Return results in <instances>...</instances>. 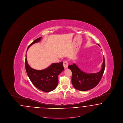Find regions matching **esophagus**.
Returning <instances> with one entry per match:
<instances>
[{"instance_id": "34e87169", "label": "esophagus", "mask_w": 123, "mask_h": 123, "mask_svg": "<svg viewBox=\"0 0 123 123\" xmlns=\"http://www.w3.org/2000/svg\"><path fill=\"white\" fill-rule=\"evenodd\" d=\"M63 65H64V67L65 69H66L68 68V63L67 61H64L63 62Z\"/></svg>"}]
</instances>
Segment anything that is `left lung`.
Returning <instances> with one entry per match:
<instances>
[{
    "label": "left lung",
    "instance_id": "obj_1",
    "mask_svg": "<svg viewBox=\"0 0 123 123\" xmlns=\"http://www.w3.org/2000/svg\"><path fill=\"white\" fill-rule=\"evenodd\" d=\"M68 68L72 73L71 82L74 87L78 90L85 91L94 88L99 83L105 68V59L104 57L101 70L96 73H85L75 64L69 65Z\"/></svg>",
    "mask_w": 123,
    "mask_h": 123
}]
</instances>
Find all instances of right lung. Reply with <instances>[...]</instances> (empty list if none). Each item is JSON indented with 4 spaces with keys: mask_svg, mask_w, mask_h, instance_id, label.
Instances as JSON below:
<instances>
[{
    "mask_svg": "<svg viewBox=\"0 0 123 123\" xmlns=\"http://www.w3.org/2000/svg\"><path fill=\"white\" fill-rule=\"evenodd\" d=\"M41 37L32 42L28 47L41 41ZM25 68L27 75L31 82L35 87L44 92H50L57 87L58 83V76L64 69L63 62L53 63L46 69L42 70H36L29 66L27 60L26 54Z\"/></svg>",
    "mask_w": 123,
    "mask_h": 123,
    "instance_id": "add662e5",
    "label": "right lung"
}]
</instances>
